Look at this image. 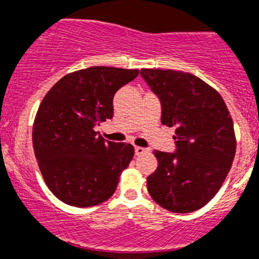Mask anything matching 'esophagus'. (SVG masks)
Wrapping results in <instances>:
<instances>
[{
	"label": "esophagus",
	"mask_w": 259,
	"mask_h": 259,
	"mask_svg": "<svg viewBox=\"0 0 259 259\" xmlns=\"http://www.w3.org/2000/svg\"><path fill=\"white\" fill-rule=\"evenodd\" d=\"M135 155L137 156H141L143 155V153L147 152V148H143V147H138V146H135Z\"/></svg>",
	"instance_id": "34e87169"
}]
</instances>
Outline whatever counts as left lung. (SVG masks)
I'll use <instances>...</instances> for the list:
<instances>
[{
	"label": "left lung",
	"instance_id": "left-lung-1",
	"mask_svg": "<svg viewBox=\"0 0 259 259\" xmlns=\"http://www.w3.org/2000/svg\"><path fill=\"white\" fill-rule=\"evenodd\" d=\"M161 103V124L176 126V152L155 151L158 165L147 190L160 206L191 213L220 191L236 152L234 122L218 92L195 74L142 69Z\"/></svg>",
	"mask_w": 259,
	"mask_h": 259
}]
</instances>
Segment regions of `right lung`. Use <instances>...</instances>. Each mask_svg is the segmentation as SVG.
I'll use <instances>...</instances> for the list:
<instances>
[{"label":"right lung","mask_w":259,"mask_h":259,"mask_svg":"<svg viewBox=\"0 0 259 259\" xmlns=\"http://www.w3.org/2000/svg\"><path fill=\"white\" fill-rule=\"evenodd\" d=\"M138 69L90 67L60 78L34 118V156L49 190L60 201L88 208L112 196L134 147L104 141L94 127L113 116L116 92Z\"/></svg>","instance_id":"add662e5"}]
</instances>
